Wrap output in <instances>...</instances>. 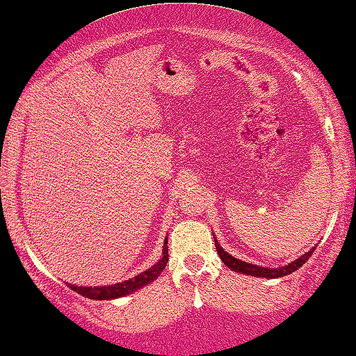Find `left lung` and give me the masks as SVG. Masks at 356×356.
I'll return each mask as SVG.
<instances>
[{
  "label": "left lung",
  "mask_w": 356,
  "mask_h": 356,
  "mask_svg": "<svg viewBox=\"0 0 356 356\" xmlns=\"http://www.w3.org/2000/svg\"><path fill=\"white\" fill-rule=\"evenodd\" d=\"M215 247H216V252H218L220 259L223 260V264L226 266H229L233 271L244 273V275H252V276H261V277H281V276L291 275L292 271L298 270V268H300L303 264H305V261L310 259L312 254L316 249V247H313L310 252H307V254L302 255L300 259L293 260L292 264L286 265V266H281V268H261V266L247 264V261H242L239 259H234L233 255H229L228 252H225L223 249H221L218 242H216V239H215Z\"/></svg>",
  "instance_id": "obj_1"
}]
</instances>
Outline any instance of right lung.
<instances>
[{"instance_id": "obj_1", "label": "right lung", "mask_w": 356, "mask_h": 356, "mask_svg": "<svg viewBox=\"0 0 356 356\" xmlns=\"http://www.w3.org/2000/svg\"><path fill=\"white\" fill-rule=\"evenodd\" d=\"M167 239H165V245H163V254L162 259L157 261L156 265L149 268V270L143 271L141 275H138L131 280H127L123 282H117V284L112 286H101V287H79V286H72L67 284L72 291L79 292L80 296L88 297V298H95V300H109V298H117V297H123L127 293H130L133 291L140 289V287L149 284L152 282L159 275L165 270L167 261H168V247H167Z\"/></svg>"}]
</instances>
